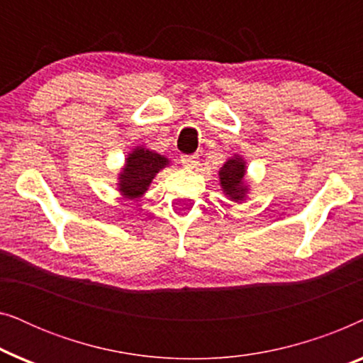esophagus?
Segmentation results:
<instances>
[{"instance_id":"obj_1","label":"esophagus","mask_w":363,"mask_h":363,"mask_svg":"<svg viewBox=\"0 0 363 363\" xmlns=\"http://www.w3.org/2000/svg\"><path fill=\"white\" fill-rule=\"evenodd\" d=\"M198 158H200L198 153H193V155H182V165L186 168H195L198 165Z\"/></svg>"}]
</instances>
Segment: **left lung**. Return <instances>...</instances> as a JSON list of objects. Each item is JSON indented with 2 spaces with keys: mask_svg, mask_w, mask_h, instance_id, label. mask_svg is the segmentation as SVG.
Returning <instances> with one entry per match:
<instances>
[{
  "mask_svg": "<svg viewBox=\"0 0 363 363\" xmlns=\"http://www.w3.org/2000/svg\"><path fill=\"white\" fill-rule=\"evenodd\" d=\"M246 165L241 157L230 158L220 170V182L223 191L231 198L233 201H242L246 196L247 186L245 185Z\"/></svg>",
  "mask_w": 363,
  "mask_h": 363,
  "instance_id": "8db88e82",
  "label": "left lung"
}]
</instances>
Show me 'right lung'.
<instances>
[{
    "label": "right lung",
    "mask_w": 363,
    "mask_h": 363,
    "mask_svg": "<svg viewBox=\"0 0 363 363\" xmlns=\"http://www.w3.org/2000/svg\"><path fill=\"white\" fill-rule=\"evenodd\" d=\"M167 165L168 158L158 155L157 152L148 150V148L137 147L127 157L125 167L118 175V190L128 200L142 196L157 173Z\"/></svg>",
    "instance_id": "add662e5"
}]
</instances>
